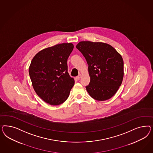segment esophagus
<instances>
[{"mask_svg":"<svg viewBox=\"0 0 153 153\" xmlns=\"http://www.w3.org/2000/svg\"><path fill=\"white\" fill-rule=\"evenodd\" d=\"M81 74H79V76H77L76 77V79H79L81 78Z\"/></svg>","mask_w":153,"mask_h":153,"instance_id":"1","label":"esophagus"}]
</instances>
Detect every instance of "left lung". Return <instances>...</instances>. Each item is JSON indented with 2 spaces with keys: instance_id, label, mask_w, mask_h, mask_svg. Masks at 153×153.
Segmentation results:
<instances>
[{
  "instance_id": "1",
  "label": "left lung",
  "mask_w": 153,
  "mask_h": 153,
  "mask_svg": "<svg viewBox=\"0 0 153 153\" xmlns=\"http://www.w3.org/2000/svg\"><path fill=\"white\" fill-rule=\"evenodd\" d=\"M88 65L90 82L86 86L93 99L104 101L117 91L123 78V60L111 45L103 42H81L76 45Z\"/></svg>"
}]
</instances>
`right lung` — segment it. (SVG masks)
<instances>
[{
	"instance_id": "right-lung-1",
	"label": "right lung",
	"mask_w": 153,
	"mask_h": 153,
	"mask_svg": "<svg viewBox=\"0 0 153 153\" xmlns=\"http://www.w3.org/2000/svg\"><path fill=\"white\" fill-rule=\"evenodd\" d=\"M74 48L72 43L57 44L39 51L31 62L28 72L33 88L39 97L51 105L64 102L74 85L67 63Z\"/></svg>"
}]
</instances>
